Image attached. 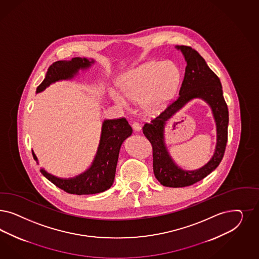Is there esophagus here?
<instances>
[{"label": "esophagus", "instance_id": "1", "mask_svg": "<svg viewBox=\"0 0 259 259\" xmlns=\"http://www.w3.org/2000/svg\"><path fill=\"white\" fill-rule=\"evenodd\" d=\"M133 128H134V131H140L141 130V125L139 123H137V122H134L133 123Z\"/></svg>", "mask_w": 259, "mask_h": 259}]
</instances>
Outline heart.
Listing matches in <instances>:
<instances>
[{"label":"heart","instance_id":"1","mask_svg":"<svg viewBox=\"0 0 259 259\" xmlns=\"http://www.w3.org/2000/svg\"><path fill=\"white\" fill-rule=\"evenodd\" d=\"M179 81L180 71L175 63L149 62L127 71L120 79L124 95L112 91L111 96L123 108L140 100L143 109L154 112L175 94Z\"/></svg>","mask_w":259,"mask_h":259}]
</instances>
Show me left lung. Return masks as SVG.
Instances as JSON below:
<instances>
[{"label": "left lung", "instance_id": "left-lung-1", "mask_svg": "<svg viewBox=\"0 0 259 259\" xmlns=\"http://www.w3.org/2000/svg\"><path fill=\"white\" fill-rule=\"evenodd\" d=\"M177 49L183 52L187 61L179 95L167 109L143 126V134L152 147V166L155 178L163 186L170 188H183L197 183L218 167L225 153L229 124V110L218 76L208 67L196 50L187 46H180ZM193 98L204 99L213 109L217 122L218 145L213 158L207 165L197 171L187 172L177 167L169 157L162 132L167 119Z\"/></svg>", "mask_w": 259, "mask_h": 259}]
</instances>
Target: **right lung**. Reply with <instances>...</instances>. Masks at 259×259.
Here are the masks:
<instances>
[{
    "label": "right lung",
    "mask_w": 259,
    "mask_h": 259,
    "mask_svg": "<svg viewBox=\"0 0 259 259\" xmlns=\"http://www.w3.org/2000/svg\"><path fill=\"white\" fill-rule=\"evenodd\" d=\"M93 63L88 59H71V61H57L48 68L44 81L37 88L41 92L50 83L59 80L69 79L78 72L80 68H87ZM133 134V128L125 117L105 120L102 127L100 145L92 167L83 175L71 179H61L51 176L41 169L42 176L48 178L61 190L70 194H94L109 189L115 177L119 150L122 143ZM33 157L37 158L32 151Z\"/></svg>",
    "instance_id": "1"
}]
</instances>
